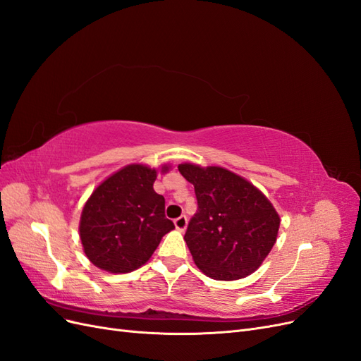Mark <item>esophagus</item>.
<instances>
[{
    "label": "esophagus",
    "mask_w": 361,
    "mask_h": 361,
    "mask_svg": "<svg viewBox=\"0 0 361 361\" xmlns=\"http://www.w3.org/2000/svg\"><path fill=\"white\" fill-rule=\"evenodd\" d=\"M187 223H188V220H187V216H185V215H180L179 218L174 220V226H176V228L180 232H183L185 228H187Z\"/></svg>",
    "instance_id": "1"
}]
</instances>
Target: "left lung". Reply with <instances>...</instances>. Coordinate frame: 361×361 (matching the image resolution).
Masks as SVG:
<instances>
[{
  "instance_id": "1",
  "label": "left lung",
  "mask_w": 361,
  "mask_h": 361,
  "mask_svg": "<svg viewBox=\"0 0 361 361\" xmlns=\"http://www.w3.org/2000/svg\"><path fill=\"white\" fill-rule=\"evenodd\" d=\"M194 185L197 212L185 243L202 272L214 280H238L255 272L276 244L280 216L255 185L221 167L180 164Z\"/></svg>"
}]
</instances>
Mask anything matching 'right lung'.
<instances>
[{
	"label": "right lung",
	"instance_id": "right-lung-1",
	"mask_svg": "<svg viewBox=\"0 0 361 361\" xmlns=\"http://www.w3.org/2000/svg\"><path fill=\"white\" fill-rule=\"evenodd\" d=\"M155 179L157 170L133 164L93 191L80 221L84 253L93 265L116 274L134 271L173 231L166 199L154 190Z\"/></svg>",
	"mask_w": 361,
	"mask_h": 361
}]
</instances>
